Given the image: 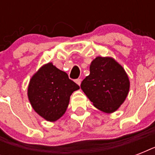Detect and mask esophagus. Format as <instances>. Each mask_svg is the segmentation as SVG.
Segmentation results:
<instances>
[{"instance_id":"obj_1","label":"esophagus","mask_w":155,"mask_h":155,"mask_svg":"<svg viewBox=\"0 0 155 155\" xmlns=\"http://www.w3.org/2000/svg\"><path fill=\"white\" fill-rule=\"evenodd\" d=\"M75 83H76L78 85H80V84H81V79H76V80H75Z\"/></svg>"}]
</instances>
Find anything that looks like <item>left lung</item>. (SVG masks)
<instances>
[{
    "instance_id": "1",
    "label": "left lung",
    "mask_w": 155,
    "mask_h": 155,
    "mask_svg": "<svg viewBox=\"0 0 155 155\" xmlns=\"http://www.w3.org/2000/svg\"><path fill=\"white\" fill-rule=\"evenodd\" d=\"M80 87L96 108L110 113L127 97L130 80L122 67L113 58L97 57L90 65L89 75Z\"/></svg>"
}]
</instances>
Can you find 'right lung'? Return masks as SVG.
<instances>
[{
	"mask_svg": "<svg viewBox=\"0 0 155 155\" xmlns=\"http://www.w3.org/2000/svg\"><path fill=\"white\" fill-rule=\"evenodd\" d=\"M79 88L67 73L49 63L31 78L28 97L36 113L46 120L54 121L64 114L71 95Z\"/></svg>",
	"mask_w": 155,
	"mask_h": 155,
	"instance_id": "obj_1",
	"label": "right lung"
}]
</instances>
